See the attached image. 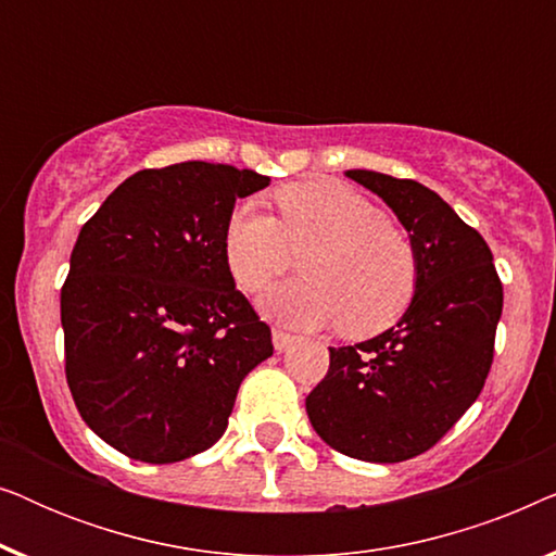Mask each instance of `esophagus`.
Wrapping results in <instances>:
<instances>
[{
	"instance_id": "obj_1",
	"label": "esophagus",
	"mask_w": 556,
	"mask_h": 556,
	"mask_svg": "<svg viewBox=\"0 0 556 556\" xmlns=\"http://www.w3.org/2000/svg\"><path fill=\"white\" fill-rule=\"evenodd\" d=\"M295 341V337H291V333L280 331V329H273V346H276V352H286L288 346H291Z\"/></svg>"
}]
</instances>
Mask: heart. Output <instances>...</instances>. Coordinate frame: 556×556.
<instances>
[{
	"instance_id": "1",
	"label": "heart",
	"mask_w": 556,
	"mask_h": 556,
	"mask_svg": "<svg viewBox=\"0 0 556 556\" xmlns=\"http://www.w3.org/2000/svg\"><path fill=\"white\" fill-rule=\"evenodd\" d=\"M280 217L240 204L227 217L223 255L242 291L261 293L306 255L308 278L261 301L265 316L295 329L337 326L349 339L377 337L413 303L417 253L387 212L339 181H303L276 192Z\"/></svg>"
}]
</instances>
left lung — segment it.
Wrapping results in <instances>:
<instances>
[{
  "mask_svg": "<svg viewBox=\"0 0 556 556\" xmlns=\"http://www.w3.org/2000/svg\"><path fill=\"white\" fill-rule=\"evenodd\" d=\"M382 197L417 253V288L392 329L329 346V371L306 397L308 420L333 451L400 463L430 451L483 390L504 308L491 248L443 197L415 179L349 169Z\"/></svg>",
  "mask_w": 556,
  "mask_h": 556,
  "instance_id": "obj_1",
  "label": "left lung"
}]
</instances>
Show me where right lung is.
Returning a JSON list of instances; mask_svg holds the SVG:
<instances>
[{"mask_svg": "<svg viewBox=\"0 0 556 556\" xmlns=\"http://www.w3.org/2000/svg\"><path fill=\"white\" fill-rule=\"evenodd\" d=\"M268 185L230 164L141 169L83 225L60 291L65 377L88 428L128 458L215 445L240 382L273 354L223 255L235 202Z\"/></svg>", "mask_w": 556, "mask_h": 556, "instance_id": "right-lung-1", "label": "right lung"}]
</instances>
